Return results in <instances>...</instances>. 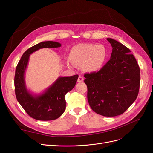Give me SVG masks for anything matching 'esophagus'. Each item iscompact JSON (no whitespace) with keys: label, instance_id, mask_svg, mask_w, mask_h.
<instances>
[{"label":"esophagus","instance_id":"obj_1","mask_svg":"<svg viewBox=\"0 0 153 153\" xmlns=\"http://www.w3.org/2000/svg\"><path fill=\"white\" fill-rule=\"evenodd\" d=\"M84 81V78L82 77V76H79V77H78V79H77V81L79 82H82Z\"/></svg>","mask_w":153,"mask_h":153}]
</instances>
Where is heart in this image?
<instances>
[{
    "label": "heart",
    "mask_w": 153,
    "mask_h": 153,
    "mask_svg": "<svg viewBox=\"0 0 153 153\" xmlns=\"http://www.w3.org/2000/svg\"><path fill=\"white\" fill-rule=\"evenodd\" d=\"M107 57L108 52L104 45L80 43L72 48L69 59L75 66H82L85 71L94 72L104 66Z\"/></svg>",
    "instance_id": "1"
}]
</instances>
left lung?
I'll list each match as a JSON object with an SVG mask.
<instances>
[{"label": "left lung", "mask_w": 153, "mask_h": 153, "mask_svg": "<svg viewBox=\"0 0 153 153\" xmlns=\"http://www.w3.org/2000/svg\"><path fill=\"white\" fill-rule=\"evenodd\" d=\"M113 48L110 59L98 72L85 74L87 98L97 114L115 117L123 114L136 100L140 70L131 51L121 43L107 38Z\"/></svg>", "instance_id": "left-lung-1"}]
</instances>
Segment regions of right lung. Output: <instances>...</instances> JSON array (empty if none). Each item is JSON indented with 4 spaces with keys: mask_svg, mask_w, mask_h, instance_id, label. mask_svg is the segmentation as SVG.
Returning a JSON list of instances; mask_svg holds the SVG:
<instances>
[{
    "mask_svg": "<svg viewBox=\"0 0 153 153\" xmlns=\"http://www.w3.org/2000/svg\"><path fill=\"white\" fill-rule=\"evenodd\" d=\"M59 43L42 42L26 51L17 65L15 75V91L17 101L27 114L39 120H52L62 115L66 108L65 96L75 86L78 75L59 77L49 88L39 95L29 93L25 86V71L30 54L42 48L61 47Z\"/></svg>",
    "mask_w": 153,
    "mask_h": 153,
    "instance_id": "obj_1",
    "label": "right lung"
}]
</instances>
